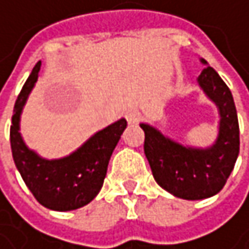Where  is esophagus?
Listing matches in <instances>:
<instances>
[{"label": "esophagus", "mask_w": 249, "mask_h": 249, "mask_svg": "<svg viewBox=\"0 0 249 249\" xmlns=\"http://www.w3.org/2000/svg\"><path fill=\"white\" fill-rule=\"evenodd\" d=\"M125 118H126L128 124H137L140 121V112L135 109H129L125 112Z\"/></svg>", "instance_id": "esophagus-1"}]
</instances>
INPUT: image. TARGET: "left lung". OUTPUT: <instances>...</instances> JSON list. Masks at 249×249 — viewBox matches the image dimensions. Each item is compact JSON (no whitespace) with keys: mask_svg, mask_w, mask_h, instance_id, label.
Here are the masks:
<instances>
[{"mask_svg":"<svg viewBox=\"0 0 249 249\" xmlns=\"http://www.w3.org/2000/svg\"><path fill=\"white\" fill-rule=\"evenodd\" d=\"M197 82L221 114L219 135L211 148L183 147L156 128L141 124L145 134L144 153L156 181L176 197L187 200L219 193L239 154V124L229 88L211 66L202 71Z\"/></svg>","mask_w":249,"mask_h":249,"instance_id":"8db88e82","label":"left lung"}]
</instances>
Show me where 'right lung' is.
<instances>
[{"label": "right lung", "instance_id": "1", "mask_svg": "<svg viewBox=\"0 0 249 249\" xmlns=\"http://www.w3.org/2000/svg\"><path fill=\"white\" fill-rule=\"evenodd\" d=\"M41 62L33 68L17 96L11 118L10 142L16 167L36 200L52 211H73L88 205L99 193L109 159L126 128L124 118L90 137L73 154L60 160H44L25 147L18 132L20 114L33 89Z\"/></svg>", "mask_w": 249, "mask_h": 249}]
</instances>
